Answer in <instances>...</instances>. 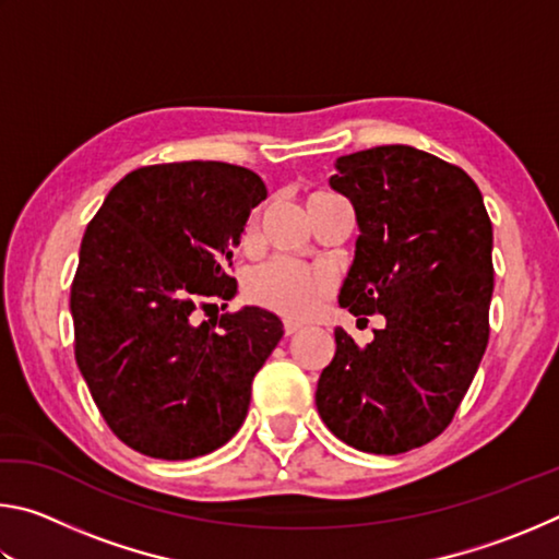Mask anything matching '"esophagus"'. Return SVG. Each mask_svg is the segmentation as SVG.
Returning <instances> with one entry per match:
<instances>
[{"label":"esophagus","mask_w":559,"mask_h":559,"mask_svg":"<svg viewBox=\"0 0 559 559\" xmlns=\"http://www.w3.org/2000/svg\"><path fill=\"white\" fill-rule=\"evenodd\" d=\"M300 328H302V325L296 323V320H286V323H283V333H286V335H296Z\"/></svg>","instance_id":"esophagus-1"}]
</instances>
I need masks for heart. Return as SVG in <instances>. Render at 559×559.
I'll list each match as a JSON object with an SVG mask.
<instances>
[{"mask_svg": "<svg viewBox=\"0 0 559 559\" xmlns=\"http://www.w3.org/2000/svg\"><path fill=\"white\" fill-rule=\"evenodd\" d=\"M328 197L330 194L325 192H313L308 197V206L323 202ZM253 239H257V216H251V222L246 224L243 246H251ZM243 290L253 306L286 318H306L328 298L330 278L318 269L276 259L253 271L246 278Z\"/></svg>", "mask_w": 559, "mask_h": 559, "instance_id": "obj_1", "label": "heart"}]
</instances>
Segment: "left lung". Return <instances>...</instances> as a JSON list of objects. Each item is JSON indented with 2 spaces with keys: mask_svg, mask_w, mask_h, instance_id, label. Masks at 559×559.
Segmentation results:
<instances>
[{
  "mask_svg": "<svg viewBox=\"0 0 559 559\" xmlns=\"http://www.w3.org/2000/svg\"><path fill=\"white\" fill-rule=\"evenodd\" d=\"M330 185L359 226L340 302L386 328L365 347L335 330L318 414L347 447L394 456L449 427L486 353L493 226L459 165L409 145L337 157Z\"/></svg>",
  "mask_w": 559,
  "mask_h": 559,
  "instance_id": "left-lung-1",
  "label": "left lung"
}]
</instances>
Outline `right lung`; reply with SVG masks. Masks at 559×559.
Listing matches in <instances>:
<instances>
[{"label":"right lung","instance_id":"obj_1","mask_svg":"<svg viewBox=\"0 0 559 559\" xmlns=\"http://www.w3.org/2000/svg\"><path fill=\"white\" fill-rule=\"evenodd\" d=\"M263 200L246 167L165 163L132 169L88 222L71 283L73 353L126 447L185 461L243 424L283 323L261 308L200 325L192 316L236 293L234 246Z\"/></svg>","mask_w":559,"mask_h":559}]
</instances>
